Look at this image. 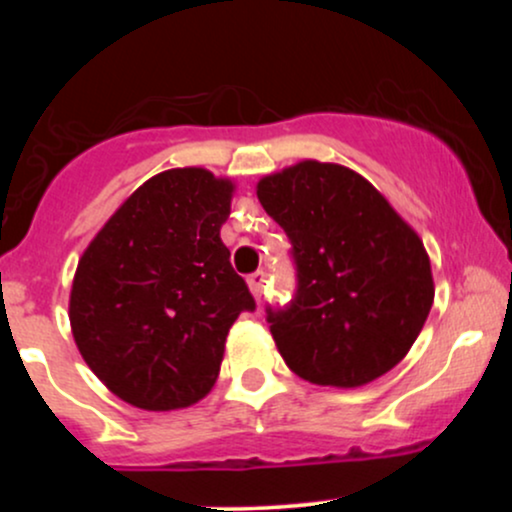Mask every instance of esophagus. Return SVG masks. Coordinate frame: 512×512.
Listing matches in <instances>:
<instances>
[{"label":"esophagus","mask_w":512,"mask_h":512,"mask_svg":"<svg viewBox=\"0 0 512 512\" xmlns=\"http://www.w3.org/2000/svg\"><path fill=\"white\" fill-rule=\"evenodd\" d=\"M248 286H250V293H252V296H255L257 301H260L262 289H264V272H255V274H250V276H248Z\"/></svg>","instance_id":"esophagus-1"}]
</instances>
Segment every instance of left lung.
Returning a JSON list of instances; mask_svg holds the SVG:
<instances>
[{
  "label": "left lung",
  "instance_id": "8db88e82",
  "mask_svg": "<svg viewBox=\"0 0 512 512\" xmlns=\"http://www.w3.org/2000/svg\"><path fill=\"white\" fill-rule=\"evenodd\" d=\"M293 245L298 289L267 310L286 366L322 387H361L407 356L433 305L419 233L356 170L301 161L257 182Z\"/></svg>",
  "mask_w": 512,
  "mask_h": 512
}]
</instances>
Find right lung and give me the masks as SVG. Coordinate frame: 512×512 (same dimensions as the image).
<instances>
[{"label": "right lung", "instance_id": "1", "mask_svg": "<svg viewBox=\"0 0 512 512\" xmlns=\"http://www.w3.org/2000/svg\"><path fill=\"white\" fill-rule=\"evenodd\" d=\"M233 190L207 168L163 170L81 255L69 293L74 342L98 380L132 407L170 411L207 397L228 330L255 310L221 240Z\"/></svg>", "mask_w": 512, "mask_h": 512}]
</instances>
